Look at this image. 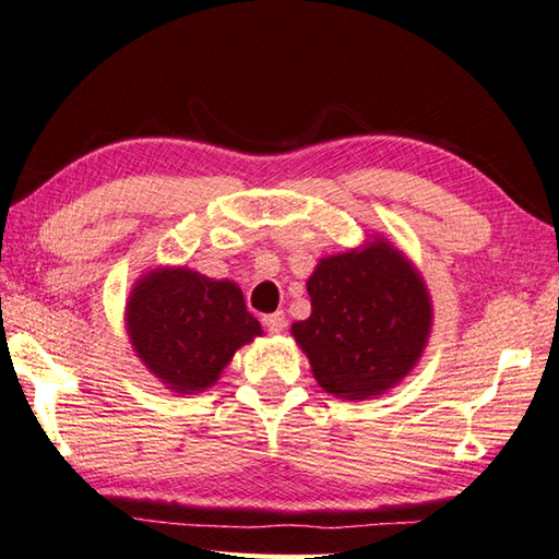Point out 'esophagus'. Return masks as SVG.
<instances>
[{
    "label": "esophagus",
    "mask_w": 559,
    "mask_h": 559,
    "mask_svg": "<svg viewBox=\"0 0 559 559\" xmlns=\"http://www.w3.org/2000/svg\"><path fill=\"white\" fill-rule=\"evenodd\" d=\"M263 325L267 328V333H282L284 328H287V318H284V313L282 311H277V313H270V316H265L263 318Z\"/></svg>",
    "instance_id": "esophagus-1"
}]
</instances>
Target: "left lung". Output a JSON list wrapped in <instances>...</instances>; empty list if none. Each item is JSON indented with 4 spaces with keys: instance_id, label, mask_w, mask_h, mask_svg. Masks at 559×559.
Segmentation results:
<instances>
[{
    "instance_id": "1",
    "label": "left lung",
    "mask_w": 559,
    "mask_h": 559,
    "mask_svg": "<svg viewBox=\"0 0 559 559\" xmlns=\"http://www.w3.org/2000/svg\"><path fill=\"white\" fill-rule=\"evenodd\" d=\"M311 316L292 325L321 389L361 401L391 389L425 349L431 306L423 280L385 241L323 258Z\"/></svg>"
}]
</instances>
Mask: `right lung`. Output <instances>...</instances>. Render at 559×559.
Listing matches in <instances>:
<instances>
[{
    "label": "right lung",
    "mask_w": 559,
    "mask_h": 559,
    "mask_svg": "<svg viewBox=\"0 0 559 559\" xmlns=\"http://www.w3.org/2000/svg\"><path fill=\"white\" fill-rule=\"evenodd\" d=\"M128 330L146 369L176 393L207 389L236 349L263 333L234 282L186 267L140 280L128 304Z\"/></svg>",
    "instance_id": "1"
}]
</instances>
